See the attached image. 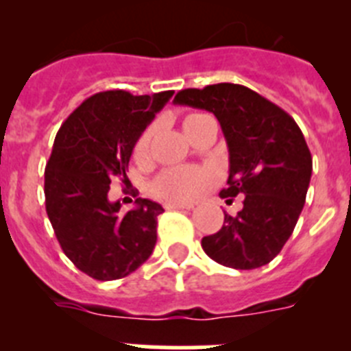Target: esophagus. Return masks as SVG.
Masks as SVG:
<instances>
[{
  "label": "esophagus",
  "mask_w": 351,
  "mask_h": 351,
  "mask_svg": "<svg viewBox=\"0 0 351 351\" xmlns=\"http://www.w3.org/2000/svg\"><path fill=\"white\" fill-rule=\"evenodd\" d=\"M165 209H193V204L169 202V204H165Z\"/></svg>",
  "instance_id": "esophagus-1"
}]
</instances>
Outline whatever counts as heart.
<instances>
[{
	"label": "heart",
	"mask_w": 351,
	"mask_h": 351,
	"mask_svg": "<svg viewBox=\"0 0 351 351\" xmlns=\"http://www.w3.org/2000/svg\"><path fill=\"white\" fill-rule=\"evenodd\" d=\"M206 114L190 112L186 114L182 119L186 132H190L191 126H195L198 121L206 119ZM154 132L156 126L149 125L147 128L142 130V133L137 137L133 144V158L137 161H145L151 154V144H153ZM210 176L209 170L202 167H172L167 169L158 176L151 184V191L156 197L169 200V202H190L204 193L207 186H209Z\"/></svg>",
	"instance_id": "b5f03b06"
}]
</instances>
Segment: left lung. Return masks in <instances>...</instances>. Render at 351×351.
<instances>
[{
  "instance_id": "8db88e82",
  "label": "left lung",
  "mask_w": 351,
  "mask_h": 351,
  "mask_svg": "<svg viewBox=\"0 0 351 351\" xmlns=\"http://www.w3.org/2000/svg\"><path fill=\"white\" fill-rule=\"evenodd\" d=\"M173 104L218 117L230 154L219 197H244L237 216L225 213L221 228L202 239L204 251L225 267H262L283 250L306 202L313 158L302 132L283 108L241 84L182 89Z\"/></svg>"
}]
</instances>
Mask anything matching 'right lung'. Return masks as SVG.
Segmentation results:
<instances>
[{
    "label": "right lung",
    "mask_w": 351,
    "mask_h": 351,
    "mask_svg": "<svg viewBox=\"0 0 351 351\" xmlns=\"http://www.w3.org/2000/svg\"><path fill=\"white\" fill-rule=\"evenodd\" d=\"M172 95L96 93L56 135L45 167V209L64 255L93 280H121L153 253L163 207L138 198L135 209L119 214L108 190L114 179L128 181L133 144Z\"/></svg>",
    "instance_id": "1"
}]
</instances>
